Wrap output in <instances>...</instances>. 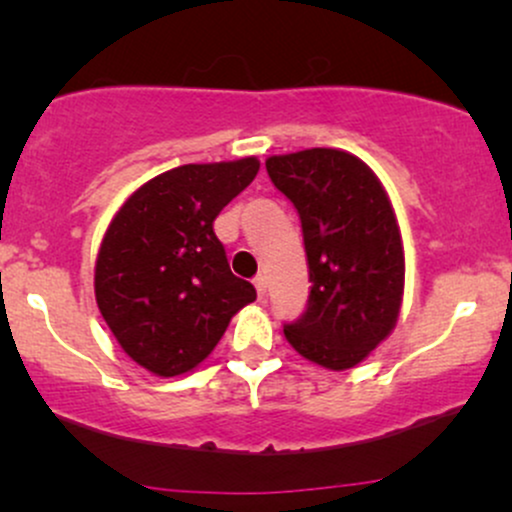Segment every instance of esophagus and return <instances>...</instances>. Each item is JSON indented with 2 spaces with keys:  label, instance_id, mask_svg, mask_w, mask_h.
<instances>
[{
  "label": "esophagus",
  "instance_id": "1",
  "mask_svg": "<svg viewBox=\"0 0 512 512\" xmlns=\"http://www.w3.org/2000/svg\"><path fill=\"white\" fill-rule=\"evenodd\" d=\"M255 288H257V295H260V298H264V295H267V276H255Z\"/></svg>",
  "mask_w": 512,
  "mask_h": 512
}]
</instances>
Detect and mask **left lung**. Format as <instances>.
Masks as SVG:
<instances>
[{
  "label": "left lung",
  "mask_w": 512,
  "mask_h": 512,
  "mask_svg": "<svg viewBox=\"0 0 512 512\" xmlns=\"http://www.w3.org/2000/svg\"><path fill=\"white\" fill-rule=\"evenodd\" d=\"M267 174L303 224L310 300L283 326L305 360L343 372L398 322L405 286L400 226L384 186L360 157L334 147L274 155Z\"/></svg>",
  "instance_id": "obj_1"
}]
</instances>
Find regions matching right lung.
Instances as JSON below:
<instances>
[{"instance_id":"1","label":"right lung","mask_w":512,"mask_h":512,"mask_svg":"<svg viewBox=\"0 0 512 512\" xmlns=\"http://www.w3.org/2000/svg\"><path fill=\"white\" fill-rule=\"evenodd\" d=\"M260 171L257 157L183 164L128 195L104 233L95 300L123 353L157 377L200 365L257 298L231 274L214 219Z\"/></svg>"}]
</instances>
